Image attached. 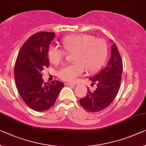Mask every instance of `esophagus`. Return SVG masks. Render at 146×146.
I'll use <instances>...</instances> for the list:
<instances>
[{
	"instance_id": "34e87169",
	"label": "esophagus",
	"mask_w": 146,
	"mask_h": 146,
	"mask_svg": "<svg viewBox=\"0 0 146 146\" xmlns=\"http://www.w3.org/2000/svg\"><path fill=\"white\" fill-rule=\"evenodd\" d=\"M65 86H75L76 84H70V83H66Z\"/></svg>"
}]
</instances>
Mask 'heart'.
I'll use <instances>...</instances> for the list:
<instances>
[{
    "label": "heart",
    "mask_w": 146,
    "mask_h": 146,
    "mask_svg": "<svg viewBox=\"0 0 146 146\" xmlns=\"http://www.w3.org/2000/svg\"><path fill=\"white\" fill-rule=\"evenodd\" d=\"M61 43L66 51L75 52L74 61L76 62L63 66L58 72L59 77L66 82H75L84 73L85 68L89 72H94L106 60L108 48L102 39L95 38L87 34H79L64 37ZM66 54L65 51L57 46H51L48 49V59L53 64L60 63Z\"/></svg>",
    "instance_id": "heart-1"
}]
</instances>
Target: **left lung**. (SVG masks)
Returning <instances> with one entry per match:
<instances>
[{"instance_id":"1","label":"left lung","mask_w":146,"mask_h":146,"mask_svg":"<svg viewBox=\"0 0 146 146\" xmlns=\"http://www.w3.org/2000/svg\"><path fill=\"white\" fill-rule=\"evenodd\" d=\"M123 62L118 49L115 43L111 46V57L104 68L89 78L96 90L91 91L88 87L84 98L80 99V103L86 110L97 112L106 108L113 102L119 91L121 80Z\"/></svg>"}]
</instances>
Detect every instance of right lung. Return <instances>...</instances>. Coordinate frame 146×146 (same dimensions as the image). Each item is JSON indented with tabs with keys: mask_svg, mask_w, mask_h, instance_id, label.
I'll use <instances>...</instances> for the list:
<instances>
[{
	"mask_svg": "<svg viewBox=\"0 0 146 146\" xmlns=\"http://www.w3.org/2000/svg\"><path fill=\"white\" fill-rule=\"evenodd\" d=\"M55 36L52 32H39L31 36L22 46L14 67L17 89L25 103L36 111L53 106L63 83L55 80L44 82L41 72L50 66L48 51Z\"/></svg>",
	"mask_w": 146,
	"mask_h": 146,
	"instance_id": "1",
	"label": "right lung"
}]
</instances>
